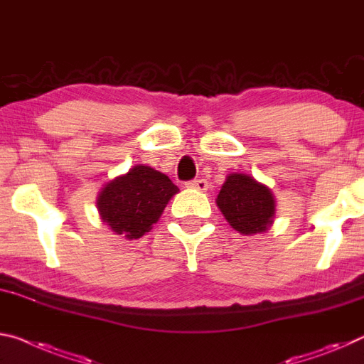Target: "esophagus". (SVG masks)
I'll use <instances>...</instances> for the list:
<instances>
[{"label": "esophagus", "mask_w": 364, "mask_h": 364, "mask_svg": "<svg viewBox=\"0 0 364 364\" xmlns=\"http://www.w3.org/2000/svg\"><path fill=\"white\" fill-rule=\"evenodd\" d=\"M186 188L198 189V191H207V189H209V183L205 180H194V181H189L186 184Z\"/></svg>", "instance_id": "obj_1"}]
</instances>
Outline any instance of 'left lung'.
I'll return each instance as SVG.
<instances>
[{
  "instance_id": "1",
  "label": "left lung",
  "mask_w": 364,
  "mask_h": 364,
  "mask_svg": "<svg viewBox=\"0 0 364 364\" xmlns=\"http://www.w3.org/2000/svg\"><path fill=\"white\" fill-rule=\"evenodd\" d=\"M215 203L232 228L241 235L264 233L274 223L272 191L245 173H230Z\"/></svg>"
}]
</instances>
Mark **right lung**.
<instances>
[{
    "label": "right lung",
    "mask_w": 364,
    "mask_h": 364,
    "mask_svg": "<svg viewBox=\"0 0 364 364\" xmlns=\"http://www.w3.org/2000/svg\"><path fill=\"white\" fill-rule=\"evenodd\" d=\"M180 189L164 173L147 165H134L102 188L97 209L109 230L126 240L151 232L168 200Z\"/></svg>",
    "instance_id": "1"
}]
</instances>
